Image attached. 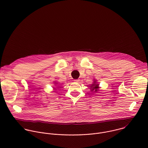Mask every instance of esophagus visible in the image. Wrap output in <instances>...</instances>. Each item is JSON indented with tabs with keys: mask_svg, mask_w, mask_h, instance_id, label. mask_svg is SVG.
I'll return each mask as SVG.
<instances>
[{
	"mask_svg": "<svg viewBox=\"0 0 148 148\" xmlns=\"http://www.w3.org/2000/svg\"><path fill=\"white\" fill-rule=\"evenodd\" d=\"M74 82H78L79 81V79H74Z\"/></svg>",
	"mask_w": 148,
	"mask_h": 148,
	"instance_id": "obj_1",
	"label": "esophagus"
}]
</instances>
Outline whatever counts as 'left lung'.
<instances>
[{"label": "left lung", "mask_w": 148, "mask_h": 148, "mask_svg": "<svg viewBox=\"0 0 148 148\" xmlns=\"http://www.w3.org/2000/svg\"><path fill=\"white\" fill-rule=\"evenodd\" d=\"M93 83L91 84L90 87V90L91 92H97L99 91V89L100 88L99 87V84L97 82V80L94 79H93Z\"/></svg>", "instance_id": "left-lung-1"}]
</instances>
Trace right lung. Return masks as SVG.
Segmentation results:
<instances>
[{"mask_svg":"<svg viewBox=\"0 0 148 148\" xmlns=\"http://www.w3.org/2000/svg\"><path fill=\"white\" fill-rule=\"evenodd\" d=\"M54 85H55L54 86H57V84H58V82H56V81H54ZM56 85V86H55ZM58 86L59 87L60 86H57V87H58ZM53 90H56V87H53Z\"/></svg>","mask_w":148,"mask_h":148,"instance_id":"obj_1","label":"right lung"}]
</instances>
